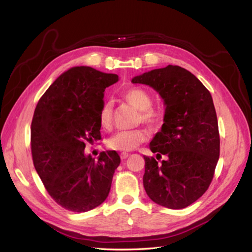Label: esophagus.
<instances>
[{"label": "esophagus", "instance_id": "obj_1", "mask_svg": "<svg viewBox=\"0 0 252 252\" xmlns=\"http://www.w3.org/2000/svg\"><path fill=\"white\" fill-rule=\"evenodd\" d=\"M129 156H130L129 153H122V154L120 155V158H121L122 160H125V159H126Z\"/></svg>", "mask_w": 252, "mask_h": 252}]
</instances>
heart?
<instances>
[{
	"label": "heart",
	"instance_id": "heart-1",
	"mask_svg": "<svg viewBox=\"0 0 252 252\" xmlns=\"http://www.w3.org/2000/svg\"><path fill=\"white\" fill-rule=\"evenodd\" d=\"M123 98L129 101L131 105L136 109L141 110V119L147 125H158L162 121L163 111L160 108H154L153 97L146 90L141 88H130L126 90L122 94ZM99 125L104 129H109L111 126V103L105 101L100 107L98 112ZM147 140V133L143 130H131V131H121L117 134L111 136L107 146L112 151L118 152H130L135 149L138 145H141Z\"/></svg>",
	"mask_w": 252,
	"mask_h": 252
}]
</instances>
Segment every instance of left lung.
I'll list each match as a JSON object with an SVG mask.
<instances>
[{
  "instance_id": "left-lung-1",
  "label": "left lung",
  "mask_w": 252,
  "mask_h": 252,
  "mask_svg": "<svg viewBox=\"0 0 252 252\" xmlns=\"http://www.w3.org/2000/svg\"><path fill=\"white\" fill-rule=\"evenodd\" d=\"M164 100L161 131L149 144L156 158L144 156V189L151 199L169 209H183L210 185L220 156V134L211 94L194 74L169 65L134 77Z\"/></svg>"
}]
</instances>
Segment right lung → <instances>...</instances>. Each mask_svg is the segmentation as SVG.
I'll list each match as a JSON object with an SVG mask.
<instances>
[{"instance_id":"1","label":"right lung","mask_w":252,"mask_h":252,"mask_svg":"<svg viewBox=\"0 0 252 252\" xmlns=\"http://www.w3.org/2000/svg\"><path fill=\"white\" fill-rule=\"evenodd\" d=\"M118 80L114 73L73 67L52 83L35 107L32 160L47 192L66 210H92L109 194L120 156L107 151L95 160L84 148L101 138L98 112L104 92Z\"/></svg>"}]
</instances>
